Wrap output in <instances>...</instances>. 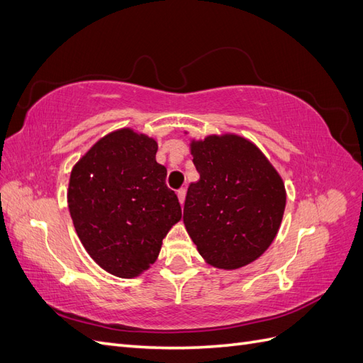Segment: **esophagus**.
<instances>
[{
    "label": "esophagus",
    "mask_w": 363,
    "mask_h": 363,
    "mask_svg": "<svg viewBox=\"0 0 363 363\" xmlns=\"http://www.w3.org/2000/svg\"><path fill=\"white\" fill-rule=\"evenodd\" d=\"M177 196H179V201H180V204L183 206V203H184V199H186V189H184V188L179 189V191H177Z\"/></svg>",
    "instance_id": "1"
}]
</instances>
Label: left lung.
I'll use <instances>...</instances> for the list:
<instances>
[{"label": "left lung", "mask_w": 363, "mask_h": 363, "mask_svg": "<svg viewBox=\"0 0 363 363\" xmlns=\"http://www.w3.org/2000/svg\"><path fill=\"white\" fill-rule=\"evenodd\" d=\"M191 155L200 180L189 184L184 227L208 265L242 268L259 259L279 232L284 183L265 155L239 135L194 139Z\"/></svg>", "instance_id": "left-lung-1"}]
</instances>
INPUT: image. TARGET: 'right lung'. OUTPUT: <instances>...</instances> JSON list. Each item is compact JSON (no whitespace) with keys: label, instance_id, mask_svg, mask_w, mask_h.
Masks as SVG:
<instances>
[{"label":"right lung","instance_id":"add662e5","mask_svg":"<svg viewBox=\"0 0 363 363\" xmlns=\"http://www.w3.org/2000/svg\"><path fill=\"white\" fill-rule=\"evenodd\" d=\"M156 152L155 139L125 127L96 140L71 171L68 207L75 232L98 265L121 279L148 269L182 219Z\"/></svg>","mask_w":363,"mask_h":363}]
</instances>
